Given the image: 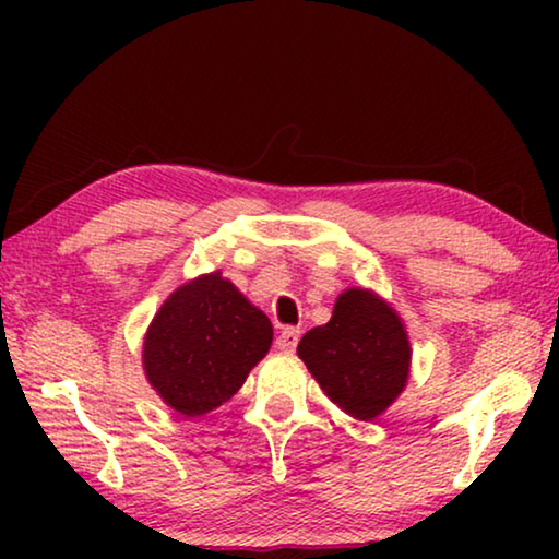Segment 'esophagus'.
<instances>
[{"mask_svg":"<svg viewBox=\"0 0 559 559\" xmlns=\"http://www.w3.org/2000/svg\"><path fill=\"white\" fill-rule=\"evenodd\" d=\"M297 341H300V331H297V328H285V331L277 335V348L285 350V354H293L297 348Z\"/></svg>","mask_w":559,"mask_h":559,"instance_id":"esophagus-1","label":"esophagus"}]
</instances>
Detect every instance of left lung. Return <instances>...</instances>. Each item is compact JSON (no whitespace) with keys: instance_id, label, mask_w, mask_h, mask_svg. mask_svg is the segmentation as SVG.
<instances>
[{"instance_id":"1","label":"left lung","mask_w":559,"mask_h":559,"mask_svg":"<svg viewBox=\"0 0 559 559\" xmlns=\"http://www.w3.org/2000/svg\"><path fill=\"white\" fill-rule=\"evenodd\" d=\"M297 356L328 400L371 423L404 392L412 346L400 312L373 289L348 287L325 325L302 335Z\"/></svg>"}]
</instances>
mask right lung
I'll list each match as a JSON object with an SVG mask.
<instances>
[{
  "mask_svg": "<svg viewBox=\"0 0 559 559\" xmlns=\"http://www.w3.org/2000/svg\"><path fill=\"white\" fill-rule=\"evenodd\" d=\"M272 323L221 272L180 285L152 318L142 369L167 407L201 417L239 392L272 346Z\"/></svg>",
  "mask_w": 559,
  "mask_h": 559,
  "instance_id": "add662e5",
  "label": "right lung"
}]
</instances>
